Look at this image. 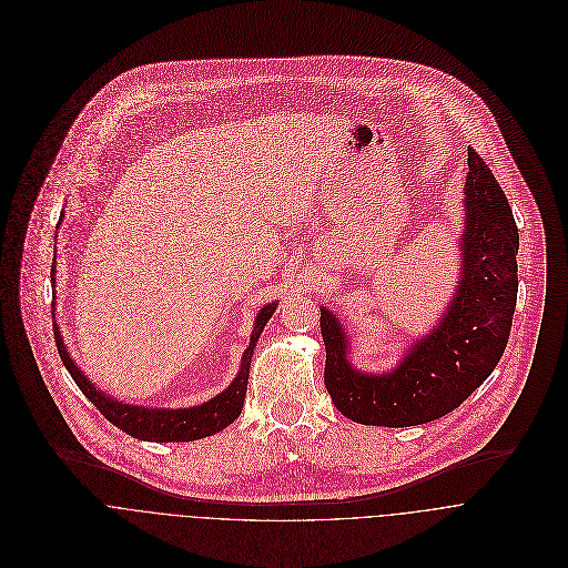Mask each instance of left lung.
<instances>
[{
    "mask_svg": "<svg viewBox=\"0 0 568 568\" xmlns=\"http://www.w3.org/2000/svg\"><path fill=\"white\" fill-rule=\"evenodd\" d=\"M468 168L457 293L396 369H354L343 324L322 306L325 389L352 422L392 428L433 422L470 398L507 347L518 293V227L496 176L473 149Z\"/></svg>",
    "mask_w": 568,
    "mask_h": 568,
    "instance_id": "obj_1",
    "label": "left lung"
}]
</instances>
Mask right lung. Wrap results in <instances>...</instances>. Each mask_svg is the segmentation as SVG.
Returning <instances> with one entry per match:
<instances>
[{
	"label": "right lung",
	"instance_id": "obj_1",
	"mask_svg": "<svg viewBox=\"0 0 568 568\" xmlns=\"http://www.w3.org/2000/svg\"><path fill=\"white\" fill-rule=\"evenodd\" d=\"M54 273H57V268L52 266V286H54ZM275 308H277V302L266 304L257 313L251 338H248V347L244 349L241 372L232 381V385L225 392H221L216 398H212L203 405L190 406V408H149V406L124 405L120 400L109 398L98 387H93V383L74 365L68 347L63 345V336H61L59 327L54 332V338H57L61 361L68 367L74 383L79 385V389L113 426L129 433L131 437L144 439V442H194V439L210 437V435L227 428L241 415L253 347H255L257 336L262 334L264 325L275 313Z\"/></svg>",
	"mask_w": 568,
	"mask_h": 568
}]
</instances>
